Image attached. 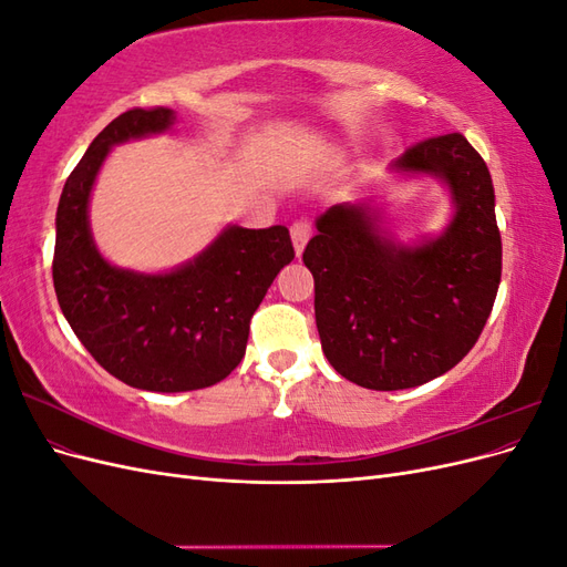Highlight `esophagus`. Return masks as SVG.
I'll use <instances>...</instances> for the list:
<instances>
[{
	"instance_id": "34e87169",
	"label": "esophagus",
	"mask_w": 567,
	"mask_h": 567,
	"mask_svg": "<svg viewBox=\"0 0 567 567\" xmlns=\"http://www.w3.org/2000/svg\"><path fill=\"white\" fill-rule=\"evenodd\" d=\"M312 236V225L307 219H298L293 221V227H290V238H293V248H296V255L300 257L307 241H310Z\"/></svg>"
}]
</instances>
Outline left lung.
<instances>
[{
  "label": "left lung",
  "mask_w": 567,
  "mask_h": 567,
  "mask_svg": "<svg viewBox=\"0 0 567 567\" xmlns=\"http://www.w3.org/2000/svg\"><path fill=\"white\" fill-rule=\"evenodd\" d=\"M450 188L454 217L440 236L404 246L369 203L317 217L302 262L331 367L369 390L416 388L447 373L483 333L502 281V236L489 169L463 134L406 148L390 165Z\"/></svg>",
  "instance_id": "obj_1"
}]
</instances>
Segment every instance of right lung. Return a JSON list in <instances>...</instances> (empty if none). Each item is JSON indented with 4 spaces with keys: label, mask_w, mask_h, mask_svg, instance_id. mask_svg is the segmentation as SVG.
Masks as SVG:
<instances>
[{
    "label": "right lung",
    "mask_w": 567,
    "mask_h": 567,
    "mask_svg": "<svg viewBox=\"0 0 567 567\" xmlns=\"http://www.w3.org/2000/svg\"><path fill=\"white\" fill-rule=\"evenodd\" d=\"M169 109H132L99 132L65 179L56 210L54 288L87 352L117 381L151 392L210 388L238 367L250 319L296 250L286 227H227L165 274L111 265L90 229V194L115 144L167 132Z\"/></svg>",
    "instance_id": "right-lung-1"
}]
</instances>
